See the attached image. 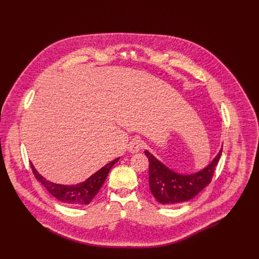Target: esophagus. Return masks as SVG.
I'll return each mask as SVG.
<instances>
[{
  "instance_id": "obj_1",
  "label": "esophagus",
  "mask_w": 259,
  "mask_h": 259,
  "mask_svg": "<svg viewBox=\"0 0 259 259\" xmlns=\"http://www.w3.org/2000/svg\"><path fill=\"white\" fill-rule=\"evenodd\" d=\"M142 147H143V142L138 138H134L129 144V152L137 153L142 149Z\"/></svg>"
}]
</instances>
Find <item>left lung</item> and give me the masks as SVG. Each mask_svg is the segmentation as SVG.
<instances>
[{
	"label": "left lung",
	"mask_w": 259,
	"mask_h": 259,
	"mask_svg": "<svg viewBox=\"0 0 259 259\" xmlns=\"http://www.w3.org/2000/svg\"><path fill=\"white\" fill-rule=\"evenodd\" d=\"M144 153L149 159V183L152 194L159 203L174 205L193 199L208 186L223 150L206 168L190 175L178 174L164 166L147 151Z\"/></svg>",
	"instance_id": "obj_1"
}]
</instances>
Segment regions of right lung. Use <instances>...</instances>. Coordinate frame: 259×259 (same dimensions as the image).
I'll return each mask as SVG.
<instances>
[{
	"instance_id": "add662e5",
	"label": "right lung",
	"mask_w": 259,
	"mask_h": 259,
	"mask_svg": "<svg viewBox=\"0 0 259 259\" xmlns=\"http://www.w3.org/2000/svg\"><path fill=\"white\" fill-rule=\"evenodd\" d=\"M118 161L119 158L109 162L100 170H98L95 174L89 177L86 181L78 183L76 186H62V184L53 183L36 172L31 163L30 167L35 179H38L54 198L66 204L83 206L89 204L93 200V198L96 196V194L102 187L110 168H112Z\"/></svg>"
}]
</instances>
